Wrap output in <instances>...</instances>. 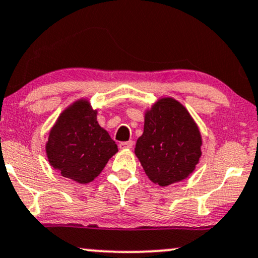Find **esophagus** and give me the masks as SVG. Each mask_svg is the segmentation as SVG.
Listing matches in <instances>:
<instances>
[{
    "mask_svg": "<svg viewBox=\"0 0 258 258\" xmlns=\"http://www.w3.org/2000/svg\"><path fill=\"white\" fill-rule=\"evenodd\" d=\"M120 149H131L133 147V142L128 141V142H120L119 144Z\"/></svg>",
    "mask_w": 258,
    "mask_h": 258,
    "instance_id": "obj_1",
    "label": "esophagus"
}]
</instances>
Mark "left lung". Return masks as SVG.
Returning <instances> with one entry per match:
<instances>
[{"mask_svg": "<svg viewBox=\"0 0 258 258\" xmlns=\"http://www.w3.org/2000/svg\"><path fill=\"white\" fill-rule=\"evenodd\" d=\"M201 145V133L188 111L175 99L162 98L145 114L135 153L151 181L168 186L194 172Z\"/></svg>", "mask_w": 258, "mask_h": 258, "instance_id": "obj_1", "label": "left lung"}]
</instances>
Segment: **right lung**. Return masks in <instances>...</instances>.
<instances>
[{
	"label": "right lung",
	"mask_w": 258,
	"mask_h": 258,
	"mask_svg": "<svg viewBox=\"0 0 258 258\" xmlns=\"http://www.w3.org/2000/svg\"><path fill=\"white\" fill-rule=\"evenodd\" d=\"M97 111L85 101L74 103L61 114L52 127L46 144L49 162L62 176L80 182L92 181L117 145L98 125Z\"/></svg>",
	"instance_id": "add662e5"
}]
</instances>
